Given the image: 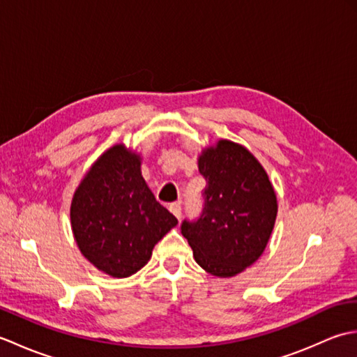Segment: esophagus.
<instances>
[{
	"mask_svg": "<svg viewBox=\"0 0 357 357\" xmlns=\"http://www.w3.org/2000/svg\"><path fill=\"white\" fill-rule=\"evenodd\" d=\"M169 210L172 211V213H173L174 216H176V218L179 219V218H181V210H183V207H181L179 202H173V204H170Z\"/></svg>",
	"mask_w": 357,
	"mask_h": 357,
	"instance_id": "34e87169",
	"label": "esophagus"
}]
</instances>
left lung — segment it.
Masks as SVG:
<instances>
[{
    "instance_id": "obj_1",
    "label": "left lung",
    "mask_w": 357,
    "mask_h": 357,
    "mask_svg": "<svg viewBox=\"0 0 357 357\" xmlns=\"http://www.w3.org/2000/svg\"><path fill=\"white\" fill-rule=\"evenodd\" d=\"M198 167L207 181L206 207L198 221L183 222L181 233L207 273L236 276L268 244L278 215L275 188L252 151L229 139L204 149Z\"/></svg>"
}]
</instances>
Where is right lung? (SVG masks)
Instances as JSON below:
<instances>
[{"instance_id": "right-lung-1", "label": "right lung", "mask_w": 357, "mask_h": 357, "mask_svg": "<svg viewBox=\"0 0 357 357\" xmlns=\"http://www.w3.org/2000/svg\"><path fill=\"white\" fill-rule=\"evenodd\" d=\"M142 158L123 142L105 150L73 193L70 224L79 252L112 278L146 265L178 219L155 199L141 173Z\"/></svg>"}]
</instances>
